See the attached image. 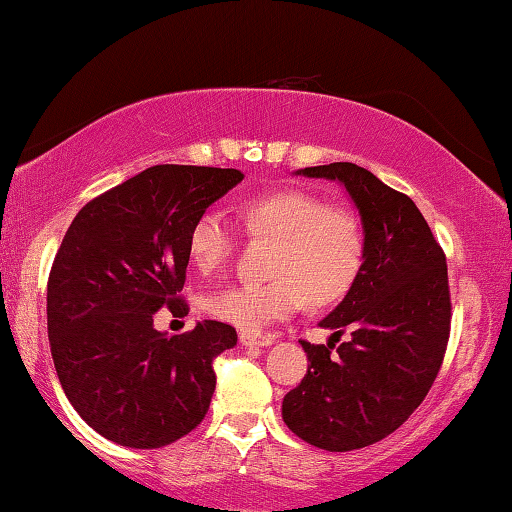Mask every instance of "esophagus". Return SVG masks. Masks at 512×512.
Returning <instances> with one entry per match:
<instances>
[{"label":"esophagus","mask_w":512,"mask_h":512,"mask_svg":"<svg viewBox=\"0 0 512 512\" xmlns=\"http://www.w3.org/2000/svg\"><path fill=\"white\" fill-rule=\"evenodd\" d=\"M275 339L273 336H255V334H241L239 343L246 345V348H264V345H271Z\"/></svg>","instance_id":"obj_1"}]
</instances>
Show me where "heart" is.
Wrapping results in <instances>:
<instances>
[{
	"instance_id": "obj_1",
	"label": "heart",
	"mask_w": 512,
	"mask_h": 512,
	"mask_svg": "<svg viewBox=\"0 0 512 512\" xmlns=\"http://www.w3.org/2000/svg\"><path fill=\"white\" fill-rule=\"evenodd\" d=\"M239 214L253 237L273 239L264 284H235L207 296V314L244 334H259L305 305L327 307L345 298L363 264V230L357 216L327 205L302 189L250 198ZM196 271H221L235 255V230L219 210H205L187 235Z\"/></svg>"
}]
</instances>
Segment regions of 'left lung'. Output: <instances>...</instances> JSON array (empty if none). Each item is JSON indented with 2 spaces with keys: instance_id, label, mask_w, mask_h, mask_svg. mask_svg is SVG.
<instances>
[{
  "instance_id": "1",
  "label": "left lung",
  "mask_w": 512,
  "mask_h": 512,
  "mask_svg": "<svg viewBox=\"0 0 512 512\" xmlns=\"http://www.w3.org/2000/svg\"><path fill=\"white\" fill-rule=\"evenodd\" d=\"M298 173L343 183L366 239L357 280L320 323L332 339L350 327L352 339L300 341L309 368L284 397L282 418L309 445L352 452L400 429L438 377L452 329L447 262L411 198L375 173L352 162Z\"/></svg>"
}]
</instances>
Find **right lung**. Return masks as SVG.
<instances>
[{"label": "right lung", "instance_id": "1", "mask_svg": "<svg viewBox=\"0 0 512 512\" xmlns=\"http://www.w3.org/2000/svg\"><path fill=\"white\" fill-rule=\"evenodd\" d=\"M241 180L155 164L92 198L65 232L47 282L51 359L74 411L112 443L164 447L210 409L214 359L237 345L235 327L203 320L167 336L153 316H187L189 228Z\"/></svg>", "mask_w": 512, "mask_h": 512}]
</instances>
